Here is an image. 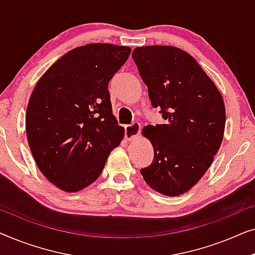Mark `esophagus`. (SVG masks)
Returning a JSON list of instances; mask_svg holds the SVG:
<instances>
[{
	"instance_id": "obj_1",
	"label": "esophagus",
	"mask_w": 255,
	"mask_h": 255,
	"mask_svg": "<svg viewBox=\"0 0 255 255\" xmlns=\"http://www.w3.org/2000/svg\"><path fill=\"white\" fill-rule=\"evenodd\" d=\"M140 133V124L138 122H134L131 125H127L125 127V138L128 140H132V139L138 137Z\"/></svg>"
}]
</instances>
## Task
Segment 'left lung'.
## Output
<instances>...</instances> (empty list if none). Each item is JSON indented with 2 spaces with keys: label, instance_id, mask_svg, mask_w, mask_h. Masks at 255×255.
<instances>
[{
  "label": "left lung",
  "instance_id": "left-lung-1",
  "mask_svg": "<svg viewBox=\"0 0 255 255\" xmlns=\"http://www.w3.org/2000/svg\"><path fill=\"white\" fill-rule=\"evenodd\" d=\"M132 59L147 86L152 106L163 124L142 133L154 149L151 165L140 169L145 182L166 196L193 188L214 161L225 128L221 93L197 61L174 46L135 47Z\"/></svg>",
  "mask_w": 255,
  "mask_h": 255
}]
</instances>
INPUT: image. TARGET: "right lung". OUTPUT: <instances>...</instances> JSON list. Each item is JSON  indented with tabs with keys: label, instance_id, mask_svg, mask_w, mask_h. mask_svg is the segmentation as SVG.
Instances as JSON below:
<instances>
[{
	"label": "right lung",
	"instance_id": "right-lung-1",
	"mask_svg": "<svg viewBox=\"0 0 255 255\" xmlns=\"http://www.w3.org/2000/svg\"><path fill=\"white\" fill-rule=\"evenodd\" d=\"M131 48L94 43L73 48L39 79L26 108L25 128L38 168L67 193L92 184L121 144L124 128L113 115L109 81Z\"/></svg>",
	"mask_w": 255,
	"mask_h": 255
}]
</instances>
